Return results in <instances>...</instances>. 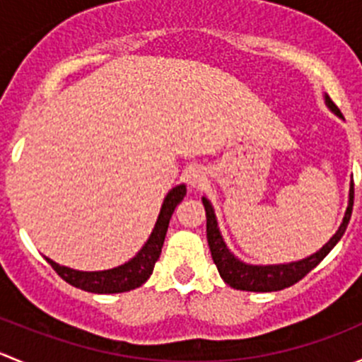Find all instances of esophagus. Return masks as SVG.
<instances>
[{"instance_id": "esophagus-1", "label": "esophagus", "mask_w": 362, "mask_h": 362, "mask_svg": "<svg viewBox=\"0 0 362 362\" xmlns=\"http://www.w3.org/2000/svg\"><path fill=\"white\" fill-rule=\"evenodd\" d=\"M185 180H187V184L191 185L192 189H202L204 182H206V175H204V171L199 170V168H191V170L185 173Z\"/></svg>"}]
</instances>
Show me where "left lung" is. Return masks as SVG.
Returning <instances> with one entry per match:
<instances>
[{"label": "left lung", "instance_id": "1", "mask_svg": "<svg viewBox=\"0 0 362 362\" xmlns=\"http://www.w3.org/2000/svg\"><path fill=\"white\" fill-rule=\"evenodd\" d=\"M327 105L333 108L334 112L339 113L338 107L326 96ZM203 206L206 211V238L208 245H210L211 259H214L215 266H217L218 273H221L222 280L228 286L235 287L238 291H252V293H272V291H282L287 287L294 286L299 280L305 279L327 254L331 249L339 242V238L345 233L346 226H349L350 215H352L354 208V182L350 184V199L349 206H346L345 217H343L341 226L337 231V235L326 243L317 254L310 255V257L303 259L299 262L293 264H279V266H250L245 262L238 261L231 252L226 247L224 240H222L221 233H218L217 221H215L214 210L211 204L208 203L206 198H203Z\"/></svg>", "mask_w": 362, "mask_h": 362}]
</instances>
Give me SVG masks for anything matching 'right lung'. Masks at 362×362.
<instances>
[{"label":"right lung","mask_w":362,"mask_h":362,"mask_svg":"<svg viewBox=\"0 0 362 362\" xmlns=\"http://www.w3.org/2000/svg\"><path fill=\"white\" fill-rule=\"evenodd\" d=\"M185 196V185H178L164 199L163 208L156 224L154 231H152L151 238L145 243V247L138 252L136 257L131 259L126 264L119 266V268L108 269V272H75V269L64 268V266L56 264L54 261L47 259L54 272L68 282L69 286L76 287V289L87 291V293L96 294H113V293H126V291H133L140 287L141 284L147 282L148 276L154 272L156 261L159 259L160 249H163L164 236H166L168 224L173 215L177 204L184 199Z\"/></svg>","instance_id":"add662e5"}]
</instances>
